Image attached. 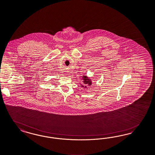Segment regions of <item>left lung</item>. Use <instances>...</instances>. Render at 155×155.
<instances>
[{"instance_id":"left-lung-1","label":"left lung","mask_w":155,"mask_h":155,"mask_svg":"<svg viewBox=\"0 0 155 155\" xmlns=\"http://www.w3.org/2000/svg\"><path fill=\"white\" fill-rule=\"evenodd\" d=\"M83 79H84V84H85V85H91V80L89 79L87 77H86V76H84L83 77ZM86 87V86H85Z\"/></svg>"}]
</instances>
